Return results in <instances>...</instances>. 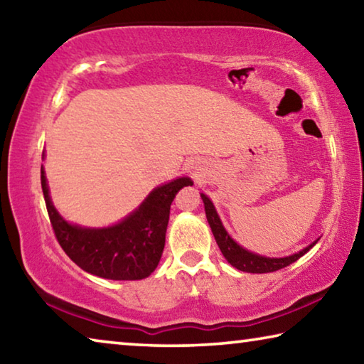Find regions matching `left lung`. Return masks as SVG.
<instances>
[{"instance_id":"left-lung-1","label":"left lung","mask_w":364,"mask_h":364,"mask_svg":"<svg viewBox=\"0 0 364 364\" xmlns=\"http://www.w3.org/2000/svg\"><path fill=\"white\" fill-rule=\"evenodd\" d=\"M200 197H202V200H204L207 221L212 228L215 241H217L221 254H223L228 263H231L234 268L245 271V273H271V271H278L281 268H286L291 263L297 262L301 255H305L306 252L318 242V241H315L313 244L308 245V247H305L304 250L297 252V254L282 257V258H269V257L254 254V252H249L244 247H241V245H239L230 236V234L226 232L217 210H215L212 200L208 199L205 194H200Z\"/></svg>"}]
</instances>
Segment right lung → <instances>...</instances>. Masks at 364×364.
Returning <instances> with one entry per match:
<instances>
[{
    "instance_id": "1",
    "label": "right lung",
    "mask_w": 364,
    "mask_h": 364,
    "mask_svg": "<svg viewBox=\"0 0 364 364\" xmlns=\"http://www.w3.org/2000/svg\"><path fill=\"white\" fill-rule=\"evenodd\" d=\"M191 184L186 176L176 178L154 189L120 223L82 228L67 223L54 208L41 165L43 196L59 245L86 273L114 281L144 279L157 268L165 247L170 205L178 191Z\"/></svg>"
}]
</instances>
